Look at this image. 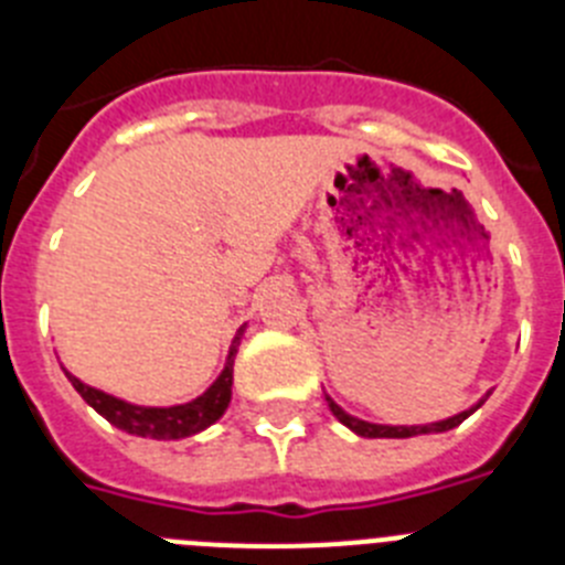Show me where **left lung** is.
I'll use <instances>...</instances> for the list:
<instances>
[{"label": "left lung", "mask_w": 565, "mask_h": 565, "mask_svg": "<svg viewBox=\"0 0 565 565\" xmlns=\"http://www.w3.org/2000/svg\"><path fill=\"white\" fill-rule=\"evenodd\" d=\"M487 398H489V393H487V396L478 398L472 407H467V411L456 413V416H450V418H441V422H430V424H376V422H364V418L351 416V413L342 411V407H339V404L333 402V398L326 393V402H328V407H331L333 416H337V422L344 424L348 430L356 433V436H362V438H413V436H430V433H447V430H452V427H458L463 418L472 416V413H476L478 407L487 402Z\"/></svg>", "instance_id": "8db88e82"}]
</instances>
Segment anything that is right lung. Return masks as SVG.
<instances>
[{
  "label": "right lung",
  "mask_w": 565,
  "mask_h": 565,
  "mask_svg": "<svg viewBox=\"0 0 565 565\" xmlns=\"http://www.w3.org/2000/svg\"><path fill=\"white\" fill-rule=\"evenodd\" d=\"M246 328L248 326H243L237 333H234L221 376L214 379L201 396L183 404H169V407L132 404L127 402V398H118L113 396V393L98 391V387H93V384H84L82 379L73 376L64 364H62V371L64 376L70 379V384L78 391V396H82L84 402L98 413V416L107 418L113 427L129 433V436L154 438V441H178V438H189L203 433L206 427H212L214 422H221L223 413L228 411V402H232V382H234V356H237L239 339H243Z\"/></svg>",
  "instance_id": "obj_1"
}]
</instances>
